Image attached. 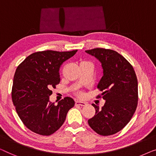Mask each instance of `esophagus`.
I'll return each mask as SVG.
<instances>
[{
    "label": "esophagus",
    "mask_w": 156,
    "mask_h": 156,
    "mask_svg": "<svg viewBox=\"0 0 156 156\" xmlns=\"http://www.w3.org/2000/svg\"><path fill=\"white\" fill-rule=\"evenodd\" d=\"M87 105L86 102H81V101H76V105H80V106H85Z\"/></svg>",
    "instance_id": "1"
}]
</instances>
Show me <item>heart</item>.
<instances>
[{"mask_svg":"<svg viewBox=\"0 0 156 156\" xmlns=\"http://www.w3.org/2000/svg\"><path fill=\"white\" fill-rule=\"evenodd\" d=\"M76 95L78 96H80V97H82V96H83V93L81 91H78L76 93Z\"/></svg>","mask_w":156,"mask_h":156,"instance_id":"b5f03b06","label":"heart"}]
</instances>
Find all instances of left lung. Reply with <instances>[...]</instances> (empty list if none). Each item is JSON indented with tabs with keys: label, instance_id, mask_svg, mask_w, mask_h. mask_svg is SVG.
<instances>
[{
	"label": "left lung",
	"instance_id": "obj_1",
	"mask_svg": "<svg viewBox=\"0 0 156 156\" xmlns=\"http://www.w3.org/2000/svg\"><path fill=\"white\" fill-rule=\"evenodd\" d=\"M85 52L100 61L103 76L98 85L105 103L102 109L93 104L95 115L88 124L96 133L110 136L119 132L128 124L138 104V81L130 63L118 52L96 48Z\"/></svg>",
	"mask_w": 156,
	"mask_h": 156
}]
</instances>
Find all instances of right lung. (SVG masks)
<instances>
[{
	"label": "right lung",
	"mask_w": 156,
	"mask_h": 156,
	"mask_svg": "<svg viewBox=\"0 0 156 156\" xmlns=\"http://www.w3.org/2000/svg\"><path fill=\"white\" fill-rule=\"evenodd\" d=\"M78 50L37 51L28 56L15 71L12 87V100L22 122L27 129L42 136L56 131L65 122L68 112L75 105L66 97L58 105L49 101L60 82L59 69Z\"/></svg>",
	"instance_id": "1"
}]
</instances>
